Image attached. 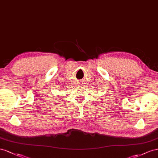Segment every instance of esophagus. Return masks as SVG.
Segmentation results:
<instances>
[{
    "instance_id": "esophagus-1",
    "label": "esophagus",
    "mask_w": 158,
    "mask_h": 158,
    "mask_svg": "<svg viewBox=\"0 0 158 158\" xmlns=\"http://www.w3.org/2000/svg\"><path fill=\"white\" fill-rule=\"evenodd\" d=\"M79 84H80V85H83L82 83H79Z\"/></svg>"
}]
</instances>
